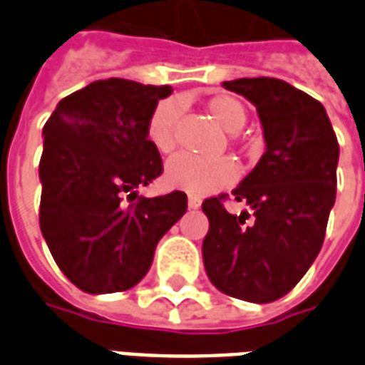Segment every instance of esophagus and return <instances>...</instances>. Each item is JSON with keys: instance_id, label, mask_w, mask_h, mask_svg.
Returning <instances> with one entry per match:
<instances>
[{"instance_id": "1", "label": "esophagus", "mask_w": 365, "mask_h": 365, "mask_svg": "<svg viewBox=\"0 0 365 365\" xmlns=\"http://www.w3.org/2000/svg\"><path fill=\"white\" fill-rule=\"evenodd\" d=\"M187 207H190V209H199V207H201V199L190 195V199H187Z\"/></svg>"}]
</instances>
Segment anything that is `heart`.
I'll return each instance as SVG.
<instances>
[{
  "label": "heart",
  "mask_w": 365,
  "mask_h": 365,
  "mask_svg": "<svg viewBox=\"0 0 365 365\" xmlns=\"http://www.w3.org/2000/svg\"><path fill=\"white\" fill-rule=\"evenodd\" d=\"M205 109L225 130L232 133L230 143H240L237 130L242 128L248 115L238 97L230 93H217L207 101ZM180 113H182V103L178 99H164L152 109L148 117L146 138L162 154H168L175 148V128H178ZM237 164L227 156L203 160L191 154H178L168 162L164 182L172 190L185 191L193 197H201L230 185L237 180Z\"/></svg>",
  "instance_id": "heart-1"
}]
</instances>
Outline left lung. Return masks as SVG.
Returning a JSON list of instances; mask_svg holds the SVG:
<instances>
[{
  "label": "left lung",
  "mask_w": 365,
  "mask_h": 365,
  "mask_svg": "<svg viewBox=\"0 0 365 365\" xmlns=\"http://www.w3.org/2000/svg\"><path fill=\"white\" fill-rule=\"evenodd\" d=\"M222 86L256 105L266 152L232 190V199L246 207L242 213L227 211V193L203 201V264L225 295L272 303L297 285L321 252L340 148L322 103L305 91L275 78Z\"/></svg>",
  "instance_id": "8db88e82"
}]
</instances>
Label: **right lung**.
Masks as SVG:
<instances>
[{"label":"right lung","mask_w":365,"mask_h":365,"mask_svg":"<svg viewBox=\"0 0 365 365\" xmlns=\"http://www.w3.org/2000/svg\"><path fill=\"white\" fill-rule=\"evenodd\" d=\"M170 93V86L99 80L64 97L44 125L38 222L62 274L86 293L136 285L187 211L183 191L150 199L135 191L164 172L146 123Z\"/></svg>","instance_id":"right-lung-1"}]
</instances>
